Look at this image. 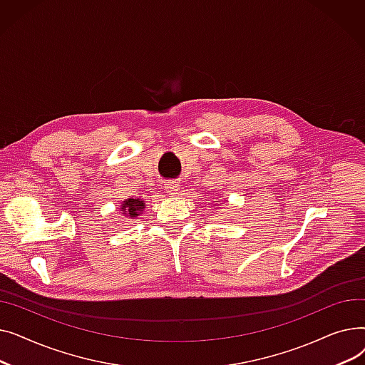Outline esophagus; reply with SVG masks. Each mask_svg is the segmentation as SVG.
I'll use <instances>...</instances> for the list:
<instances>
[{"instance_id":"obj_1","label":"esophagus","mask_w":365,"mask_h":365,"mask_svg":"<svg viewBox=\"0 0 365 365\" xmlns=\"http://www.w3.org/2000/svg\"><path fill=\"white\" fill-rule=\"evenodd\" d=\"M164 189H165V192L168 194V195H176L178 194V190H179V183L178 182H167L165 183V186H164Z\"/></svg>"}]
</instances>
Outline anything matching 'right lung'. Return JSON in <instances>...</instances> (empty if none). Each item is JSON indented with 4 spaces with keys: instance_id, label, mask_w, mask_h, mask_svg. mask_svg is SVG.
I'll return each mask as SVG.
<instances>
[{
    "instance_id": "add662e5",
    "label": "right lung",
    "mask_w": 365,
    "mask_h": 365,
    "mask_svg": "<svg viewBox=\"0 0 365 365\" xmlns=\"http://www.w3.org/2000/svg\"><path fill=\"white\" fill-rule=\"evenodd\" d=\"M145 207V201H142L140 198H127L120 205V213L127 219H136L142 215Z\"/></svg>"
}]
</instances>
